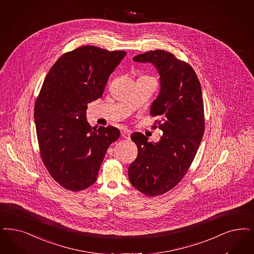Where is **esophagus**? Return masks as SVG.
<instances>
[{
	"mask_svg": "<svg viewBox=\"0 0 254 254\" xmlns=\"http://www.w3.org/2000/svg\"><path fill=\"white\" fill-rule=\"evenodd\" d=\"M121 135H122L123 138L127 139V140H129L130 139V131L127 128H123L121 130Z\"/></svg>",
	"mask_w": 254,
	"mask_h": 254,
	"instance_id": "34e87169",
	"label": "esophagus"
}]
</instances>
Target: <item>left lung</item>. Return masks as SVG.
<instances>
[{
    "label": "left lung",
    "mask_w": 254,
    "mask_h": 254,
    "mask_svg": "<svg viewBox=\"0 0 254 254\" xmlns=\"http://www.w3.org/2000/svg\"><path fill=\"white\" fill-rule=\"evenodd\" d=\"M133 61L152 64L160 76L150 114L160 118L163 135L158 142H148L143 134L133 133L138 156L128 167L132 186L153 197L175 188L195 158L204 131L201 84L190 64L165 51L139 54Z\"/></svg>",
    "instance_id": "obj_1"
}]
</instances>
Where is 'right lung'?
<instances>
[{
  "label": "right lung",
  "mask_w": 254,
  "mask_h": 254,
  "mask_svg": "<svg viewBox=\"0 0 254 254\" xmlns=\"http://www.w3.org/2000/svg\"><path fill=\"white\" fill-rule=\"evenodd\" d=\"M127 53L84 46L64 53L50 69L35 106L41 158L53 179L79 191L96 181L118 128L92 127L88 103L103 95L110 75Z\"/></svg>",
  "instance_id": "obj_1"
}]
</instances>
